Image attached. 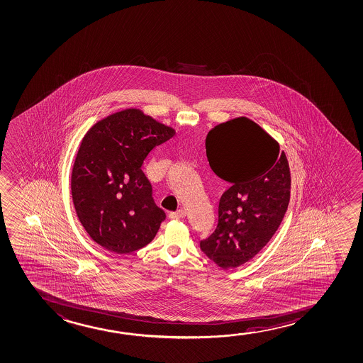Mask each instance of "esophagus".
Wrapping results in <instances>:
<instances>
[{
    "instance_id": "1",
    "label": "esophagus",
    "mask_w": 363,
    "mask_h": 363,
    "mask_svg": "<svg viewBox=\"0 0 363 363\" xmlns=\"http://www.w3.org/2000/svg\"><path fill=\"white\" fill-rule=\"evenodd\" d=\"M186 216V211L184 209H179V211H174V213H170L169 214V218L170 219H182V218H184Z\"/></svg>"
}]
</instances>
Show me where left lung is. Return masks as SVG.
<instances>
[{"label":"left lung","instance_id":"8db88e82","mask_svg":"<svg viewBox=\"0 0 363 363\" xmlns=\"http://www.w3.org/2000/svg\"><path fill=\"white\" fill-rule=\"evenodd\" d=\"M211 170L230 183L218 208L217 229L201 249L223 269L247 263L281 225L291 198V172L279 144L248 118L211 129L206 139Z\"/></svg>","mask_w":363,"mask_h":363}]
</instances>
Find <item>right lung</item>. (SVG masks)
<instances>
[{"label": "right lung", "instance_id": "add662e5", "mask_svg": "<svg viewBox=\"0 0 363 363\" xmlns=\"http://www.w3.org/2000/svg\"><path fill=\"white\" fill-rule=\"evenodd\" d=\"M175 135L139 108H125L92 125L71 174L79 220L94 242L118 255L145 247L165 213L152 199L141 165L155 146Z\"/></svg>", "mask_w": 363, "mask_h": 363}]
</instances>
